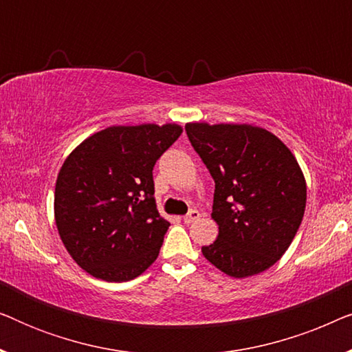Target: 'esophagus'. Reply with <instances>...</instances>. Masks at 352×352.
<instances>
[{"label":"esophagus","instance_id":"1","mask_svg":"<svg viewBox=\"0 0 352 352\" xmlns=\"http://www.w3.org/2000/svg\"><path fill=\"white\" fill-rule=\"evenodd\" d=\"M200 218V213L197 210H190L189 213H187L186 216H184V223L186 224H190V223H194V221H197Z\"/></svg>","mask_w":352,"mask_h":352}]
</instances>
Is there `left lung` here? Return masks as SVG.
<instances>
[{
    "instance_id": "8db88e82",
    "label": "left lung",
    "mask_w": 352,
    "mask_h": 352,
    "mask_svg": "<svg viewBox=\"0 0 352 352\" xmlns=\"http://www.w3.org/2000/svg\"><path fill=\"white\" fill-rule=\"evenodd\" d=\"M187 138L214 179L211 218L218 239L201 253L230 277L276 264L295 239L306 208L296 158L267 129L234 123H187Z\"/></svg>"
}]
</instances>
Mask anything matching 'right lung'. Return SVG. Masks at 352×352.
Here are the masks:
<instances>
[{"label": "right lung", "mask_w": 352, "mask_h": 352, "mask_svg": "<svg viewBox=\"0 0 352 352\" xmlns=\"http://www.w3.org/2000/svg\"><path fill=\"white\" fill-rule=\"evenodd\" d=\"M181 133L176 123L110 126L65 158L56 226L70 256L93 277L133 280L157 259L170 223L157 210L152 170Z\"/></svg>", "instance_id": "right-lung-1"}]
</instances>
